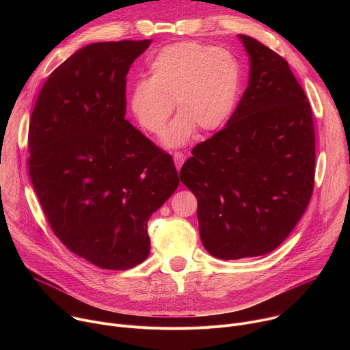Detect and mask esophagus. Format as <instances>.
<instances>
[{
	"mask_svg": "<svg viewBox=\"0 0 350 350\" xmlns=\"http://www.w3.org/2000/svg\"><path fill=\"white\" fill-rule=\"evenodd\" d=\"M173 159H174V163H176L177 170H180V169H181V166H183V163H184V161H185L184 154H181V152H176V154L173 155Z\"/></svg>",
	"mask_w": 350,
	"mask_h": 350,
	"instance_id": "34e87169",
	"label": "esophagus"
}]
</instances>
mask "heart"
Wrapping results in <instances>:
<instances>
[{
    "mask_svg": "<svg viewBox=\"0 0 350 350\" xmlns=\"http://www.w3.org/2000/svg\"><path fill=\"white\" fill-rule=\"evenodd\" d=\"M149 72L151 77L130 85L129 108L144 130L159 134L176 104L180 111L162 138L166 146L184 145L196 127L205 133L221 129L235 111L241 69L224 49L196 41L173 42L154 55Z\"/></svg>",
    "mask_w": 350,
    "mask_h": 350,
    "instance_id": "1",
    "label": "heart"
}]
</instances>
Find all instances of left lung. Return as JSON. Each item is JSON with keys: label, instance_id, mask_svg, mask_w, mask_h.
Masks as SVG:
<instances>
[{"label": "left lung", "instance_id": "1", "mask_svg": "<svg viewBox=\"0 0 350 350\" xmlns=\"http://www.w3.org/2000/svg\"><path fill=\"white\" fill-rule=\"evenodd\" d=\"M249 81L226 127L198 144L180 170L196 196L206 251L223 260L270 254L291 234L313 193L312 108L288 62L238 34Z\"/></svg>", "mask_w": 350, "mask_h": 350}]
</instances>
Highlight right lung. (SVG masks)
<instances>
[{
	"mask_svg": "<svg viewBox=\"0 0 350 350\" xmlns=\"http://www.w3.org/2000/svg\"><path fill=\"white\" fill-rule=\"evenodd\" d=\"M149 45L80 48L49 75L29 124V174L49 226L107 270L148 258V220L180 183L172 157L124 119L126 76Z\"/></svg>",
	"mask_w": 350,
	"mask_h": 350,
	"instance_id": "right-lung-1",
	"label": "right lung"
}]
</instances>
